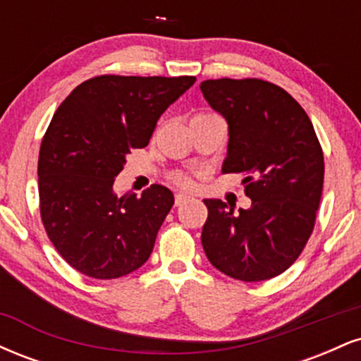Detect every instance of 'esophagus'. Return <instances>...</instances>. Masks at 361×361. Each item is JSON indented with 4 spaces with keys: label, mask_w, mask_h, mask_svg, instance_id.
<instances>
[{
    "label": "esophagus",
    "mask_w": 361,
    "mask_h": 361,
    "mask_svg": "<svg viewBox=\"0 0 361 361\" xmlns=\"http://www.w3.org/2000/svg\"><path fill=\"white\" fill-rule=\"evenodd\" d=\"M192 195H188V193H185V192H180V193H176L175 195V205H183V204H186V202L188 200H192Z\"/></svg>",
    "instance_id": "34e87169"
}]
</instances>
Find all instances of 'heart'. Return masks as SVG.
Returning <instances> with one entry per match:
<instances>
[{
    "mask_svg": "<svg viewBox=\"0 0 361 361\" xmlns=\"http://www.w3.org/2000/svg\"><path fill=\"white\" fill-rule=\"evenodd\" d=\"M210 115H212V114H205V111H204V114L193 115V118H195V117H210ZM175 180L178 181V183H181V185H185V186L190 185V180H188V178H186V176H183V175H176Z\"/></svg>",
    "mask_w": 361,
    "mask_h": 361,
    "instance_id": "b5f03b06",
    "label": "heart"
}]
</instances>
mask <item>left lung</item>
Segmentation results:
<instances>
[{"label":"left lung","mask_w":361,"mask_h":361,"mask_svg":"<svg viewBox=\"0 0 361 361\" xmlns=\"http://www.w3.org/2000/svg\"><path fill=\"white\" fill-rule=\"evenodd\" d=\"M200 91L229 126L222 173L244 175L250 209L205 198L202 246L227 276L263 281L299 258L312 234L324 181V156L304 109L263 80H207Z\"/></svg>","instance_id":"left-lung-1"}]
</instances>
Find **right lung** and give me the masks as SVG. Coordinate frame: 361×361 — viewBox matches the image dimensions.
<instances>
[{
  "mask_svg": "<svg viewBox=\"0 0 361 361\" xmlns=\"http://www.w3.org/2000/svg\"><path fill=\"white\" fill-rule=\"evenodd\" d=\"M197 78L97 76L61 103L39 152L40 215L57 252L82 275L111 280L151 256L173 204L152 185L117 197L130 149L146 147L156 122Z\"/></svg>",
  "mask_w": 361,
  "mask_h": 361,
  "instance_id": "obj_1",
  "label": "right lung"
}]
</instances>
